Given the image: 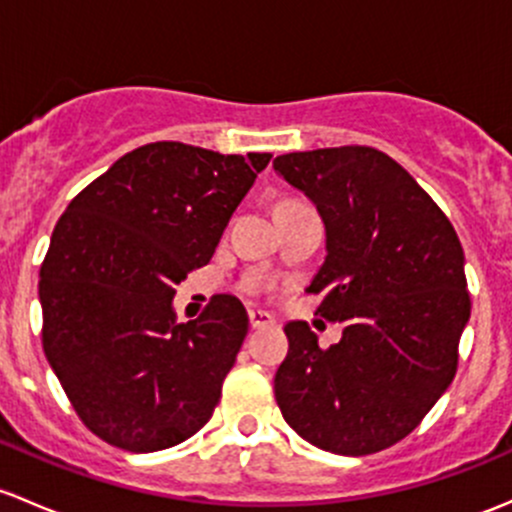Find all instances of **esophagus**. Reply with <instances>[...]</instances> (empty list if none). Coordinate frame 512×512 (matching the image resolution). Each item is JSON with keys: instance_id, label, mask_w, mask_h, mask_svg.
Instances as JSON below:
<instances>
[{"instance_id": "1", "label": "esophagus", "mask_w": 512, "mask_h": 512, "mask_svg": "<svg viewBox=\"0 0 512 512\" xmlns=\"http://www.w3.org/2000/svg\"><path fill=\"white\" fill-rule=\"evenodd\" d=\"M247 316H250V326L252 328H267V326L274 324L272 316L267 314V311H262V309H250V311H247Z\"/></svg>"}]
</instances>
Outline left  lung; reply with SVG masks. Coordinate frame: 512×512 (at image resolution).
Masks as SVG:
<instances>
[{"instance_id": "8db88e82", "label": "left lung", "mask_w": 512, "mask_h": 512, "mask_svg": "<svg viewBox=\"0 0 512 512\" xmlns=\"http://www.w3.org/2000/svg\"><path fill=\"white\" fill-rule=\"evenodd\" d=\"M326 225V260L306 287L319 314L341 321L331 348L289 321V353L274 397L309 444L365 456L397 444L456 375L471 316L464 250L437 203L373 147H333L274 159Z\"/></svg>"}]
</instances>
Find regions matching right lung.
Wrapping results in <instances>:
<instances>
[{"mask_svg": "<svg viewBox=\"0 0 512 512\" xmlns=\"http://www.w3.org/2000/svg\"><path fill=\"white\" fill-rule=\"evenodd\" d=\"M272 154L154 142L125 154L58 218L41 265L43 353L73 410L134 454L169 449L211 419L247 336V311L215 294L179 324L171 299L208 265Z\"/></svg>", "mask_w": 512, "mask_h": 512, "instance_id": "obj_1", "label": "right lung"}]
</instances>
